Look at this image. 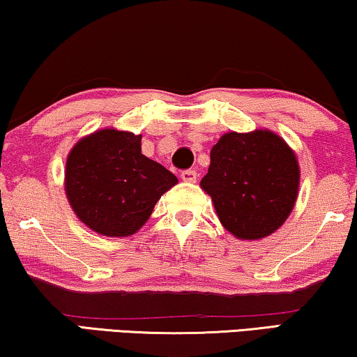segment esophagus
<instances>
[{
  "label": "esophagus",
  "mask_w": 357,
  "mask_h": 357,
  "mask_svg": "<svg viewBox=\"0 0 357 357\" xmlns=\"http://www.w3.org/2000/svg\"><path fill=\"white\" fill-rule=\"evenodd\" d=\"M181 178L184 179V181L194 183L197 179V171L196 169H184L181 173Z\"/></svg>",
  "instance_id": "1"
}]
</instances>
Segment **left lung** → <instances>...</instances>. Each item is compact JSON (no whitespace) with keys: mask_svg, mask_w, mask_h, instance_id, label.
Wrapping results in <instances>:
<instances>
[{"mask_svg":"<svg viewBox=\"0 0 357 357\" xmlns=\"http://www.w3.org/2000/svg\"><path fill=\"white\" fill-rule=\"evenodd\" d=\"M298 184L295 153L267 130L224 135L201 181L224 227L245 241L270 236L285 222Z\"/></svg>","mask_w":357,"mask_h":357,"instance_id":"obj_1","label":"left lung"}]
</instances>
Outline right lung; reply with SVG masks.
Here are the masks:
<instances>
[{
  "label": "right lung",
  "instance_id": "right-lung-1",
  "mask_svg": "<svg viewBox=\"0 0 357 357\" xmlns=\"http://www.w3.org/2000/svg\"><path fill=\"white\" fill-rule=\"evenodd\" d=\"M178 178L142 153V137L100 130L72 148L66 192L77 218L108 237L132 236Z\"/></svg>",
  "mask_w": 357,
  "mask_h": 357
}]
</instances>
